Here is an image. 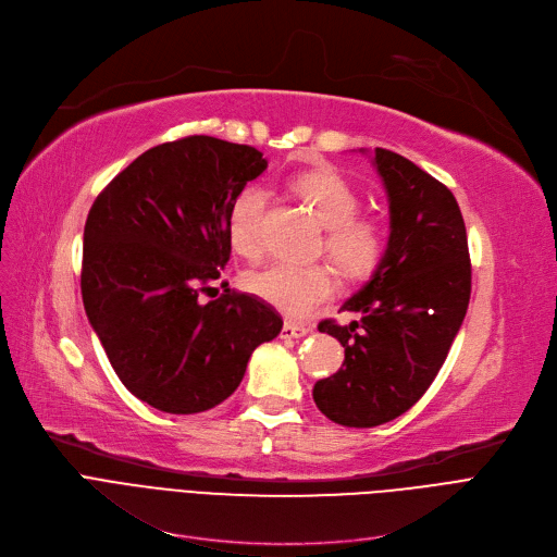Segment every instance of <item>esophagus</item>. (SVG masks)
<instances>
[{
    "label": "esophagus",
    "instance_id": "1",
    "mask_svg": "<svg viewBox=\"0 0 557 557\" xmlns=\"http://www.w3.org/2000/svg\"><path fill=\"white\" fill-rule=\"evenodd\" d=\"M308 333H310V329H306V325L285 321V323H283V331H281V337H283V339H301V337H306Z\"/></svg>",
    "mask_w": 557,
    "mask_h": 557
}]
</instances>
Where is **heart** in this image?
<instances>
[{
  "label": "heart",
  "instance_id": "obj_1",
  "mask_svg": "<svg viewBox=\"0 0 557 557\" xmlns=\"http://www.w3.org/2000/svg\"><path fill=\"white\" fill-rule=\"evenodd\" d=\"M294 190L325 228V253L350 278L375 270L384 253V232L371 220L357 215V190L333 169H317L294 180ZM268 193L247 186L228 211V240L243 256H258L263 240V213ZM245 287L289 319H308L335 297V276L329 268H297L272 263L245 274Z\"/></svg>",
  "mask_w": 557,
  "mask_h": 557
}]
</instances>
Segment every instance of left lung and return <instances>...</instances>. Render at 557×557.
Returning <instances> with one entry per match:
<instances>
[{"instance_id":"left-lung-1","label":"left lung","mask_w":557,"mask_h":557,"mask_svg":"<svg viewBox=\"0 0 557 557\" xmlns=\"http://www.w3.org/2000/svg\"><path fill=\"white\" fill-rule=\"evenodd\" d=\"M359 152L382 177L388 240L369 283L342 306L362 319L319 323L344 346V364L314 384L312 398L344 428H377L411 409L438 375L468 312L472 270L451 190L398 152Z\"/></svg>"}]
</instances>
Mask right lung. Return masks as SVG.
Returning a JSON list of instances; mask_svg holds the SVG:
<instances>
[{
  "instance_id": "obj_1",
  "label": "right lung",
  "mask_w": 557,
  "mask_h": 557,
  "mask_svg": "<svg viewBox=\"0 0 557 557\" xmlns=\"http://www.w3.org/2000/svg\"><path fill=\"white\" fill-rule=\"evenodd\" d=\"M268 169L251 146L195 135L139 154L98 195L83 236L87 319L129 394L200 413L234 394L283 319L249 294L202 301L232 240L228 211Z\"/></svg>"
}]
</instances>
